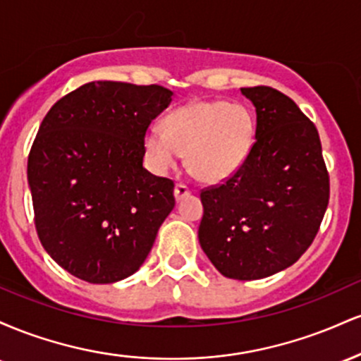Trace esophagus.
<instances>
[{"mask_svg": "<svg viewBox=\"0 0 361 361\" xmlns=\"http://www.w3.org/2000/svg\"><path fill=\"white\" fill-rule=\"evenodd\" d=\"M190 195V188L186 185H176L175 186V198H176V202H181L183 200V198H186Z\"/></svg>", "mask_w": 361, "mask_h": 361, "instance_id": "esophagus-1", "label": "esophagus"}]
</instances>
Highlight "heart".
I'll return each instance as SVG.
<instances>
[{"label":"heart","instance_id":"obj_1","mask_svg":"<svg viewBox=\"0 0 361 361\" xmlns=\"http://www.w3.org/2000/svg\"><path fill=\"white\" fill-rule=\"evenodd\" d=\"M255 118L241 103L197 100L173 110L163 127L151 126L142 137L144 156L157 175L175 169L186 154L190 173L207 185L233 178L250 156Z\"/></svg>","mask_w":361,"mask_h":361}]
</instances>
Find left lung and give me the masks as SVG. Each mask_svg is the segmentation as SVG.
Returning a JSON list of instances; mask_svg holds the SVG:
<instances>
[{"mask_svg":"<svg viewBox=\"0 0 361 361\" xmlns=\"http://www.w3.org/2000/svg\"><path fill=\"white\" fill-rule=\"evenodd\" d=\"M255 105V144L246 163L200 195L198 241L227 279L275 275L304 255L329 202L317 128L295 102L270 86L241 88Z\"/></svg>","mask_w":361,"mask_h":361,"instance_id":"1","label":"left lung"}]
</instances>
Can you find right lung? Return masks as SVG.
<instances>
[{
	"label": "right lung",
	"instance_id": "obj_1",
	"mask_svg": "<svg viewBox=\"0 0 361 361\" xmlns=\"http://www.w3.org/2000/svg\"><path fill=\"white\" fill-rule=\"evenodd\" d=\"M173 97L157 85L91 81L40 123L27 168L37 234L76 279L134 275L175 207L173 181L142 166L144 132Z\"/></svg>",
	"mask_w": 361,
	"mask_h": 361
}]
</instances>
